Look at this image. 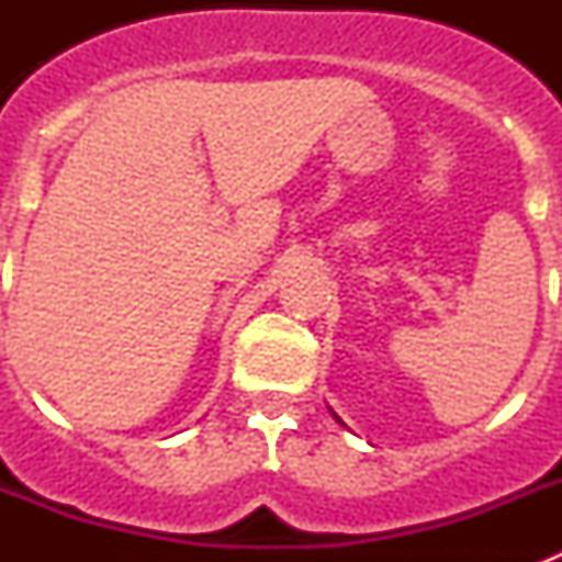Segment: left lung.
<instances>
[{"label":"left lung","instance_id":"1","mask_svg":"<svg viewBox=\"0 0 562 562\" xmlns=\"http://www.w3.org/2000/svg\"><path fill=\"white\" fill-rule=\"evenodd\" d=\"M331 416H335V419H337V422H340V416H337V414H335V411H331Z\"/></svg>","mask_w":562,"mask_h":562}]
</instances>
